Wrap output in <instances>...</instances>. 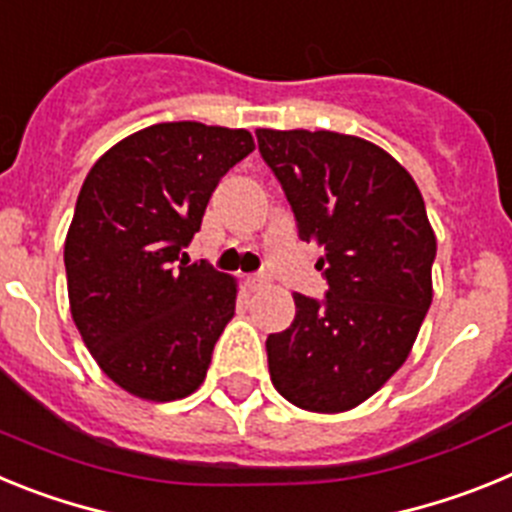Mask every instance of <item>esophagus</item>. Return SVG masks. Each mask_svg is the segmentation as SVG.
Returning a JSON list of instances; mask_svg holds the SVG:
<instances>
[{
  "label": "esophagus",
  "instance_id": "1",
  "mask_svg": "<svg viewBox=\"0 0 512 512\" xmlns=\"http://www.w3.org/2000/svg\"><path fill=\"white\" fill-rule=\"evenodd\" d=\"M266 284H269V274H264V271H259V274H251V277H248V287L251 289H261V287H266Z\"/></svg>",
  "mask_w": 512,
  "mask_h": 512
}]
</instances>
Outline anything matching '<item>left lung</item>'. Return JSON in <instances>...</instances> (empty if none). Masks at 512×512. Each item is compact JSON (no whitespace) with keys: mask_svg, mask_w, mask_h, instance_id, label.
I'll use <instances>...</instances> for the list:
<instances>
[{"mask_svg":"<svg viewBox=\"0 0 512 512\" xmlns=\"http://www.w3.org/2000/svg\"><path fill=\"white\" fill-rule=\"evenodd\" d=\"M302 241L318 243L325 300L295 292V323L266 338L271 384L310 413H343L405 364L433 300L436 259L413 176L379 146L330 130H256Z\"/></svg>","mask_w":512,"mask_h":512,"instance_id":"obj_1","label":"left lung"}]
</instances>
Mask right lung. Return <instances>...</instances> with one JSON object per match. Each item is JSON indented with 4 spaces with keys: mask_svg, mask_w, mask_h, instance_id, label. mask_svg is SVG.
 Instances as JSON below:
<instances>
[{
    "mask_svg": "<svg viewBox=\"0 0 512 512\" xmlns=\"http://www.w3.org/2000/svg\"><path fill=\"white\" fill-rule=\"evenodd\" d=\"M253 148L243 128L158 122L84 179L63 246L71 318L99 369L140 400H182L205 382L238 284L189 264L184 246L217 182Z\"/></svg>",
    "mask_w": 512,
    "mask_h": 512,
    "instance_id": "1",
    "label": "right lung"
}]
</instances>
